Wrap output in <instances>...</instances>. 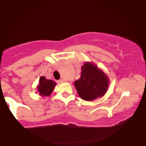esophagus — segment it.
I'll return each mask as SVG.
<instances>
[{
    "label": "esophagus",
    "mask_w": 146,
    "mask_h": 146,
    "mask_svg": "<svg viewBox=\"0 0 146 146\" xmlns=\"http://www.w3.org/2000/svg\"><path fill=\"white\" fill-rule=\"evenodd\" d=\"M58 83H63L64 82V80H58Z\"/></svg>",
    "instance_id": "34e87169"
}]
</instances>
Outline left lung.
<instances>
[{
    "label": "left lung",
    "instance_id": "1",
    "mask_svg": "<svg viewBox=\"0 0 146 146\" xmlns=\"http://www.w3.org/2000/svg\"><path fill=\"white\" fill-rule=\"evenodd\" d=\"M81 68L80 78L74 82L79 96L89 102L103 97L109 85L108 77L93 62H86Z\"/></svg>",
    "mask_w": 146,
    "mask_h": 146
}]
</instances>
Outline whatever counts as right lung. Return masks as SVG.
I'll return each mask as SVG.
<instances>
[{
    "label": "right lung",
    "instance_id": "1",
    "mask_svg": "<svg viewBox=\"0 0 146 146\" xmlns=\"http://www.w3.org/2000/svg\"><path fill=\"white\" fill-rule=\"evenodd\" d=\"M56 86V83L53 80H47L44 76H41L36 88L40 95L44 98L51 95Z\"/></svg>",
    "mask_w": 146,
    "mask_h": 146
}]
</instances>
